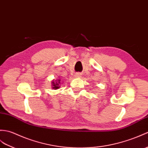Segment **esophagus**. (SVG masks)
Segmentation results:
<instances>
[{"label": "esophagus", "mask_w": 148, "mask_h": 148, "mask_svg": "<svg viewBox=\"0 0 148 148\" xmlns=\"http://www.w3.org/2000/svg\"><path fill=\"white\" fill-rule=\"evenodd\" d=\"M81 75V74L80 73H75V74H74V77H76V78H77V77H80Z\"/></svg>", "instance_id": "34e87169"}]
</instances>
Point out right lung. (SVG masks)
Instances as JSON below:
<instances>
[{"instance_id":"right-lung-1","label":"right lung","mask_w":148,"mask_h":148,"mask_svg":"<svg viewBox=\"0 0 148 148\" xmlns=\"http://www.w3.org/2000/svg\"><path fill=\"white\" fill-rule=\"evenodd\" d=\"M60 84L61 82L60 79H58L57 80L53 79L51 81V88H52L53 90H57V89H59Z\"/></svg>"}]
</instances>
